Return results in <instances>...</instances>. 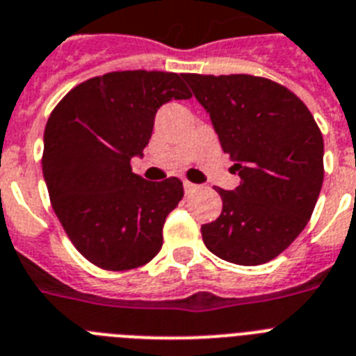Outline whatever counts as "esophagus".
<instances>
[{"instance_id":"esophagus-1","label":"esophagus","mask_w":356,"mask_h":356,"mask_svg":"<svg viewBox=\"0 0 356 356\" xmlns=\"http://www.w3.org/2000/svg\"><path fill=\"white\" fill-rule=\"evenodd\" d=\"M183 186H184V193H186V195H188V193H192V192H195V190H197L195 184L190 183V181H184Z\"/></svg>"}]
</instances>
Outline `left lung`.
Segmentation results:
<instances>
[{"label": "left lung", "instance_id": "left-lung-1", "mask_svg": "<svg viewBox=\"0 0 356 356\" xmlns=\"http://www.w3.org/2000/svg\"><path fill=\"white\" fill-rule=\"evenodd\" d=\"M210 113L241 184L219 188L222 211L202 224L206 248L222 261L259 266L293 243L324 181V141L293 92L264 77L183 74Z\"/></svg>", "mask_w": 356, "mask_h": 356}]
</instances>
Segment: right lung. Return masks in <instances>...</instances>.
<instances>
[{"mask_svg": "<svg viewBox=\"0 0 356 356\" xmlns=\"http://www.w3.org/2000/svg\"><path fill=\"white\" fill-rule=\"evenodd\" d=\"M172 72H110L72 88L50 113L43 137V177L72 244L103 270L150 262L163 226L183 199L177 177L150 183L132 172L143 157L157 110L190 99Z\"/></svg>", "mask_w": 356, "mask_h": 356, "instance_id": "1", "label": "right lung"}]
</instances>
